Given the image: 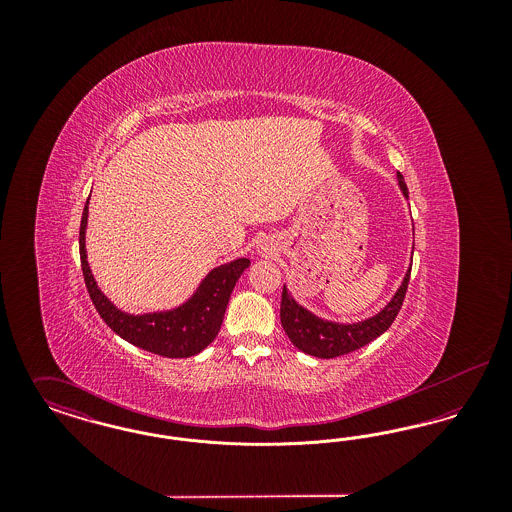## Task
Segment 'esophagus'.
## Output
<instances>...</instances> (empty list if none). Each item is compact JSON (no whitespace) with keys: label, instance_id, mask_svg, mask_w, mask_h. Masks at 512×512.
I'll return each instance as SVG.
<instances>
[{"label":"esophagus","instance_id":"34e87169","mask_svg":"<svg viewBox=\"0 0 512 512\" xmlns=\"http://www.w3.org/2000/svg\"><path fill=\"white\" fill-rule=\"evenodd\" d=\"M257 251H259L261 255H272V251H274V244H272L270 240H261V242L257 244Z\"/></svg>","mask_w":512,"mask_h":512}]
</instances>
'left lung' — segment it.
Instances as JSON below:
<instances>
[{
	"label": "left lung",
	"instance_id": "8db88e82",
	"mask_svg": "<svg viewBox=\"0 0 512 512\" xmlns=\"http://www.w3.org/2000/svg\"><path fill=\"white\" fill-rule=\"evenodd\" d=\"M397 180H399V188L403 195L409 197L407 184L399 172H397ZM411 268L413 267H409L407 270L401 286L391 297L390 303L378 315L365 318L361 322H353V324L332 322V320H324V318L313 315L309 309L299 305L293 299L290 290L284 286L282 303H280L282 328L286 330L288 338L292 340L293 345L299 351L318 357V359H334V357H340L345 353L357 351V349L365 347L366 343L382 336L390 328L391 322L395 320L401 305H403L409 278H411Z\"/></svg>",
	"mask_w": 512,
	"mask_h": 512
}]
</instances>
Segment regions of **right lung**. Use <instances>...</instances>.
Masks as SVG:
<instances>
[{
	"mask_svg": "<svg viewBox=\"0 0 512 512\" xmlns=\"http://www.w3.org/2000/svg\"><path fill=\"white\" fill-rule=\"evenodd\" d=\"M88 203L82 211L80 220V263L88 293L92 297L94 307L98 309L99 317L105 324L119 334L122 340L146 349L149 353L169 357V359H184L201 353L211 341L217 338L224 311L234 290L238 278L245 268L249 267V259H236L226 265L213 268L194 295L171 311L146 313V315H128L117 309L107 295L101 292L94 280V274L88 265L86 255V224H88Z\"/></svg>",
	"mask_w": 512,
	"mask_h": 512,
	"instance_id": "1",
	"label": "right lung"
}]
</instances>
